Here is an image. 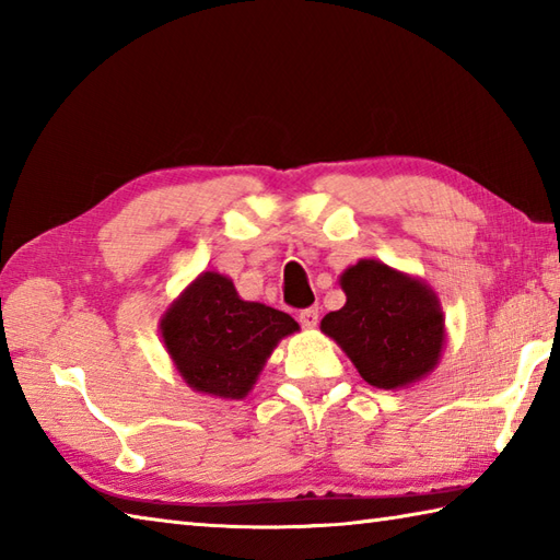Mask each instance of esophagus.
Instances as JSON below:
<instances>
[{
  "instance_id": "obj_1",
  "label": "esophagus",
  "mask_w": 560,
  "mask_h": 560,
  "mask_svg": "<svg viewBox=\"0 0 560 560\" xmlns=\"http://www.w3.org/2000/svg\"><path fill=\"white\" fill-rule=\"evenodd\" d=\"M299 319H301L303 327H315L317 319H319V311H317V307H305V311L299 313Z\"/></svg>"
}]
</instances>
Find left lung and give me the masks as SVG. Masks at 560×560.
Listing matches in <instances>:
<instances>
[{"label": "left lung", "mask_w": 560, "mask_h": 560, "mask_svg": "<svg viewBox=\"0 0 560 560\" xmlns=\"http://www.w3.org/2000/svg\"><path fill=\"white\" fill-rule=\"evenodd\" d=\"M347 305L323 331L347 351L368 385L395 389L431 373L445 341L435 293L383 261L361 259L341 277Z\"/></svg>", "instance_id": "left-lung-1"}]
</instances>
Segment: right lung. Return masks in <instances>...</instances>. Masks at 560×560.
Masks as SVG:
<instances>
[{"instance_id": "right-lung-1", "label": "right lung", "mask_w": 560, "mask_h": 560, "mask_svg": "<svg viewBox=\"0 0 560 560\" xmlns=\"http://www.w3.org/2000/svg\"><path fill=\"white\" fill-rule=\"evenodd\" d=\"M299 323L269 305L237 299L231 279L205 271L165 313L161 331L189 387L243 399L279 339Z\"/></svg>"}]
</instances>
